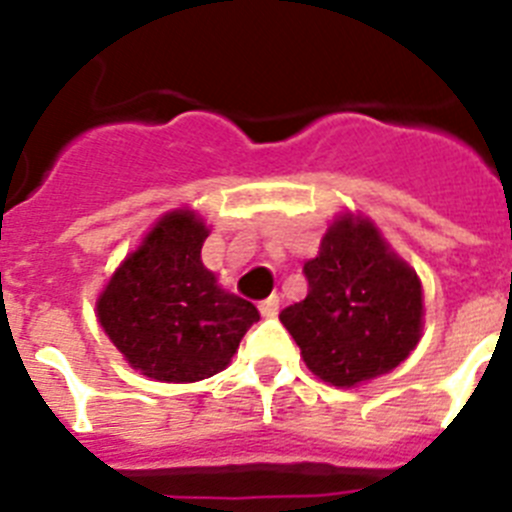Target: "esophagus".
Listing matches in <instances>:
<instances>
[{
    "label": "esophagus",
    "mask_w": 512,
    "mask_h": 512,
    "mask_svg": "<svg viewBox=\"0 0 512 512\" xmlns=\"http://www.w3.org/2000/svg\"><path fill=\"white\" fill-rule=\"evenodd\" d=\"M259 310H261V315H264V318H274V315L279 312V295L266 297V300L259 305Z\"/></svg>",
    "instance_id": "1"
}]
</instances>
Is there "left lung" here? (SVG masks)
I'll return each instance as SVG.
<instances>
[{"mask_svg": "<svg viewBox=\"0 0 512 512\" xmlns=\"http://www.w3.org/2000/svg\"><path fill=\"white\" fill-rule=\"evenodd\" d=\"M307 297L279 312L307 369L333 387L392 372L423 333V287L369 217L338 215L305 264Z\"/></svg>", "mask_w": 512, "mask_h": 512, "instance_id": "obj_1", "label": "left lung"}]
</instances>
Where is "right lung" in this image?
<instances>
[{"label": "right lung", "instance_id": "add662e5", "mask_svg": "<svg viewBox=\"0 0 512 512\" xmlns=\"http://www.w3.org/2000/svg\"><path fill=\"white\" fill-rule=\"evenodd\" d=\"M210 235L192 210L166 212L97 300V318L133 369L156 382H200L223 372L259 320L202 264Z\"/></svg>", "mask_w": 512, "mask_h": 512}]
</instances>
